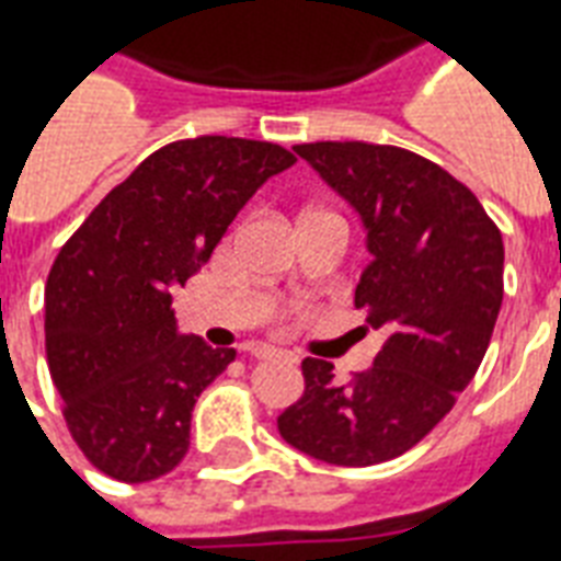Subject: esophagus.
I'll return each mask as SVG.
<instances>
[{"instance_id":"obj_1","label":"esophagus","mask_w":561,"mask_h":561,"mask_svg":"<svg viewBox=\"0 0 561 561\" xmlns=\"http://www.w3.org/2000/svg\"><path fill=\"white\" fill-rule=\"evenodd\" d=\"M250 356H255V358H276V356L294 358L290 353H285V350H279V347H271V344H252Z\"/></svg>"}]
</instances>
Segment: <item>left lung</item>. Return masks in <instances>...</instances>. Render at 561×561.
I'll return each instance as SVG.
<instances>
[{"instance_id": "8db88e82", "label": "left lung", "mask_w": 561, "mask_h": 561, "mask_svg": "<svg viewBox=\"0 0 561 561\" xmlns=\"http://www.w3.org/2000/svg\"><path fill=\"white\" fill-rule=\"evenodd\" d=\"M294 152L362 220L370 262L356 309L385 344L350 385L306 358V394L279 414V435L311 459L367 468L412 450L480 370L503 302V234L468 187L409 149L320 140Z\"/></svg>"}]
</instances>
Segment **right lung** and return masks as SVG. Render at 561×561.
I'll use <instances>...</instances> for the list:
<instances>
[{
    "label": "right lung",
    "mask_w": 561,
    "mask_h": 561,
    "mask_svg": "<svg viewBox=\"0 0 561 561\" xmlns=\"http://www.w3.org/2000/svg\"><path fill=\"white\" fill-rule=\"evenodd\" d=\"M294 161L267 140L167 144L61 247L46 279V358L64 421L93 468L149 482L185 459L196 397L232 365L234 350L182 335L173 288Z\"/></svg>",
    "instance_id": "obj_1"
}]
</instances>
